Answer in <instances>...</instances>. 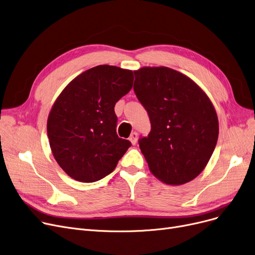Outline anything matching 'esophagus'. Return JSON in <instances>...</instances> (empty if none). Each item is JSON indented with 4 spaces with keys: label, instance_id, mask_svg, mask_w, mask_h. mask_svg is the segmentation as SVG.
<instances>
[{
    "label": "esophagus",
    "instance_id": "34e87169",
    "mask_svg": "<svg viewBox=\"0 0 255 255\" xmlns=\"http://www.w3.org/2000/svg\"><path fill=\"white\" fill-rule=\"evenodd\" d=\"M129 140L131 141L132 145H135V143L137 142V133H136V132H132V133L129 136Z\"/></svg>",
    "mask_w": 255,
    "mask_h": 255
}]
</instances>
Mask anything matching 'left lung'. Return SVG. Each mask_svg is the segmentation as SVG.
<instances>
[{"label": "left lung", "mask_w": 255, "mask_h": 255, "mask_svg": "<svg viewBox=\"0 0 255 255\" xmlns=\"http://www.w3.org/2000/svg\"><path fill=\"white\" fill-rule=\"evenodd\" d=\"M133 90L151 131L138 145L152 174L180 185L200 174L216 148L219 122L213 103L192 79L157 66L134 71Z\"/></svg>", "instance_id": "8db88e82"}]
</instances>
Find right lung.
<instances>
[{
    "label": "right lung",
    "mask_w": 255,
    "mask_h": 255,
    "mask_svg": "<svg viewBox=\"0 0 255 255\" xmlns=\"http://www.w3.org/2000/svg\"><path fill=\"white\" fill-rule=\"evenodd\" d=\"M132 82L129 70L98 65L77 76L55 101L47 124L50 147L73 179L104 178L131 146L117 134L115 105L130 92Z\"/></svg>",
    "instance_id": "right-lung-1"
}]
</instances>
